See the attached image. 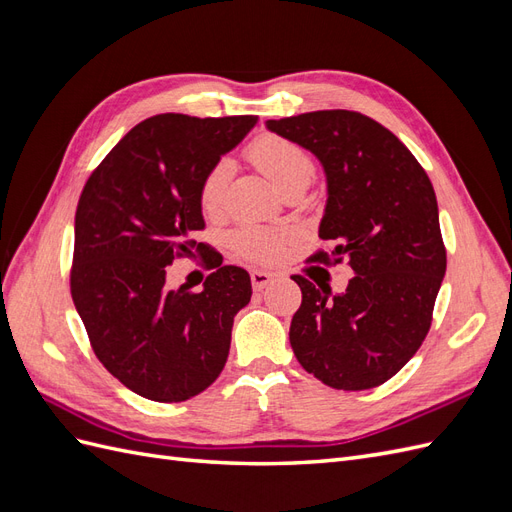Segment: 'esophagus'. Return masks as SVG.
<instances>
[{"instance_id": "34e87169", "label": "esophagus", "mask_w": 512, "mask_h": 512, "mask_svg": "<svg viewBox=\"0 0 512 512\" xmlns=\"http://www.w3.org/2000/svg\"><path fill=\"white\" fill-rule=\"evenodd\" d=\"M252 286H254V290H262V288H267L269 284H271V280H273V275L271 273H267V271H252Z\"/></svg>"}]
</instances>
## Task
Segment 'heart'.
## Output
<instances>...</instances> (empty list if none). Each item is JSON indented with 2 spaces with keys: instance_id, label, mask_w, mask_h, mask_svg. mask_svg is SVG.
<instances>
[{
  "instance_id": "heart-1",
  "label": "heart",
  "mask_w": 512,
  "mask_h": 512,
  "mask_svg": "<svg viewBox=\"0 0 512 512\" xmlns=\"http://www.w3.org/2000/svg\"><path fill=\"white\" fill-rule=\"evenodd\" d=\"M247 156L265 173L284 194L294 188H307L314 179L316 164L309 153L288 141L284 136L262 134L247 147ZM232 175L230 160L215 162L200 181L198 203L207 215L218 213L224 203V194ZM290 230H271L254 224H243L230 235V245L239 256L269 265L284 254V243L290 239Z\"/></svg>"
}]
</instances>
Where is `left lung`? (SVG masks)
Listing matches in <instances>:
<instances>
[{"instance_id": "1", "label": "left lung", "mask_w": 512, "mask_h": 512, "mask_svg": "<svg viewBox=\"0 0 512 512\" xmlns=\"http://www.w3.org/2000/svg\"><path fill=\"white\" fill-rule=\"evenodd\" d=\"M267 128L309 149L327 175V209L318 235L333 241L312 258L356 273L331 297L301 275V307L290 346L307 374L339 391L391 380L429 333L446 247L433 185L399 138L356 111H314L269 119Z\"/></svg>"}]
</instances>
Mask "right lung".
Here are the masks:
<instances>
[{
  "label": "right lung",
  "instance_id": "add662e5",
  "mask_svg": "<svg viewBox=\"0 0 512 512\" xmlns=\"http://www.w3.org/2000/svg\"><path fill=\"white\" fill-rule=\"evenodd\" d=\"M256 115L166 113L134 126L87 179L74 218L70 292L98 361L130 391L177 404L222 374L232 322L250 303L241 267L218 265L194 292L166 286L177 258L213 250L198 188L256 126Z\"/></svg>",
  "mask_w": 512,
  "mask_h": 512
}]
</instances>
